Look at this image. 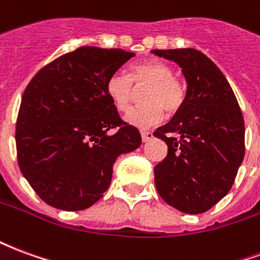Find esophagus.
Returning <instances> with one entry per match:
<instances>
[{"label": "esophagus", "instance_id": "obj_1", "mask_svg": "<svg viewBox=\"0 0 260 260\" xmlns=\"http://www.w3.org/2000/svg\"><path fill=\"white\" fill-rule=\"evenodd\" d=\"M141 136L142 142H149L153 138V132H150V131H142Z\"/></svg>", "mask_w": 260, "mask_h": 260}]
</instances>
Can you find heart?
I'll return each instance as SVG.
<instances>
[{
	"label": "heart",
	"mask_w": 260,
	"mask_h": 260,
	"mask_svg": "<svg viewBox=\"0 0 260 260\" xmlns=\"http://www.w3.org/2000/svg\"><path fill=\"white\" fill-rule=\"evenodd\" d=\"M147 86L143 93L146 104L129 110L125 121L139 128L160 124L164 110L175 114L184 106L186 91L180 80L173 76V69L160 61H146L131 67V75L115 72L108 78L106 90L117 110L126 111L135 97V87Z\"/></svg>",
	"instance_id": "heart-1"
}]
</instances>
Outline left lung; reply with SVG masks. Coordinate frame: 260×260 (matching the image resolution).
<instances>
[{
    "instance_id": "obj_1",
    "label": "left lung",
    "mask_w": 260,
    "mask_h": 260,
    "mask_svg": "<svg viewBox=\"0 0 260 260\" xmlns=\"http://www.w3.org/2000/svg\"><path fill=\"white\" fill-rule=\"evenodd\" d=\"M173 61L186 82L184 106L153 135L169 153L154 167V184L166 203L199 214L229 193L245 154V125L223 72L195 48L152 50Z\"/></svg>"
}]
</instances>
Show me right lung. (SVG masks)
<instances>
[{"instance_id": "obj_1", "label": "right lung", "mask_w": 260, "mask_h": 260, "mask_svg": "<svg viewBox=\"0 0 260 260\" xmlns=\"http://www.w3.org/2000/svg\"><path fill=\"white\" fill-rule=\"evenodd\" d=\"M134 53L80 47L40 69L25 89L16 121L20 171L47 205L78 212L107 191L119 154L141 146L106 90ZM119 126L114 136L108 131Z\"/></svg>"}]
</instances>
